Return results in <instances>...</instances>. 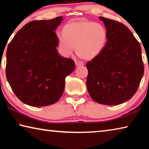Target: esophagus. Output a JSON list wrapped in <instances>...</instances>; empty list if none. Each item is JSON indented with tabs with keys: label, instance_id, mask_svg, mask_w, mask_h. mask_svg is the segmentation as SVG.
Here are the masks:
<instances>
[{
	"label": "esophagus",
	"instance_id": "34e87169",
	"mask_svg": "<svg viewBox=\"0 0 149 149\" xmlns=\"http://www.w3.org/2000/svg\"><path fill=\"white\" fill-rule=\"evenodd\" d=\"M75 64L76 65V66H81V65H84V63L81 61H75Z\"/></svg>",
	"mask_w": 149,
	"mask_h": 149
}]
</instances>
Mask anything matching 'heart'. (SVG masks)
<instances>
[{"label": "heart", "mask_w": 149, "mask_h": 149, "mask_svg": "<svg viewBox=\"0 0 149 149\" xmlns=\"http://www.w3.org/2000/svg\"><path fill=\"white\" fill-rule=\"evenodd\" d=\"M62 36L58 37L62 53L72 54L76 48V53L85 60H93L99 56L107 42V31L102 24L90 21L72 22L65 24Z\"/></svg>", "instance_id": "1"}]
</instances>
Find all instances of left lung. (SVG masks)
<instances>
[{
    "instance_id": "1",
    "label": "left lung",
    "mask_w": 149,
    "mask_h": 149,
    "mask_svg": "<svg viewBox=\"0 0 149 149\" xmlns=\"http://www.w3.org/2000/svg\"><path fill=\"white\" fill-rule=\"evenodd\" d=\"M107 31V42L99 56L86 64L87 88L99 104L118 105L137 91L144 74L140 43L122 23L99 17Z\"/></svg>"
}]
</instances>
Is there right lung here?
<instances>
[{
	"label": "right lung",
	"mask_w": 149,
	"mask_h": 149,
	"mask_svg": "<svg viewBox=\"0 0 149 149\" xmlns=\"http://www.w3.org/2000/svg\"><path fill=\"white\" fill-rule=\"evenodd\" d=\"M63 17L35 20L19 29L6 50V75L16 97L35 107L51 105L62 97L74 61L60 55L55 33Z\"/></svg>",
	"instance_id": "right-lung-1"
}]
</instances>
